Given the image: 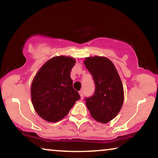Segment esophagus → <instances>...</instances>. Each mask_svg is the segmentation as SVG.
Segmentation results:
<instances>
[{
  "mask_svg": "<svg viewBox=\"0 0 158 158\" xmlns=\"http://www.w3.org/2000/svg\"><path fill=\"white\" fill-rule=\"evenodd\" d=\"M79 94H80V96H81V98L83 99V90H81V91H79Z\"/></svg>",
  "mask_w": 158,
  "mask_h": 158,
  "instance_id": "esophagus-1",
  "label": "esophagus"
}]
</instances>
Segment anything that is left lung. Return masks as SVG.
Listing matches in <instances>:
<instances>
[{
  "label": "left lung",
  "mask_w": 158,
  "mask_h": 158,
  "mask_svg": "<svg viewBox=\"0 0 158 158\" xmlns=\"http://www.w3.org/2000/svg\"><path fill=\"white\" fill-rule=\"evenodd\" d=\"M84 64L96 84L94 96L85 98L90 115L97 122L106 124L120 111L124 102V88L116 69L105 57H88Z\"/></svg>",
  "instance_id": "1"
}]
</instances>
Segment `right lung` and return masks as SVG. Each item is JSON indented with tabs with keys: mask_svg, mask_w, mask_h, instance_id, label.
<instances>
[{
	"mask_svg": "<svg viewBox=\"0 0 158 158\" xmlns=\"http://www.w3.org/2000/svg\"><path fill=\"white\" fill-rule=\"evenodd\" d=\"M75 62L71 57H54L43 64L32 81V104L38 115L47 122L62 119L80 99L70 77Z\"/></svg>",
	"mask_w": 158,
	"mask_h": 158,
	"instance_id": "1",
	"label": "right lung"
}]
</instances>
